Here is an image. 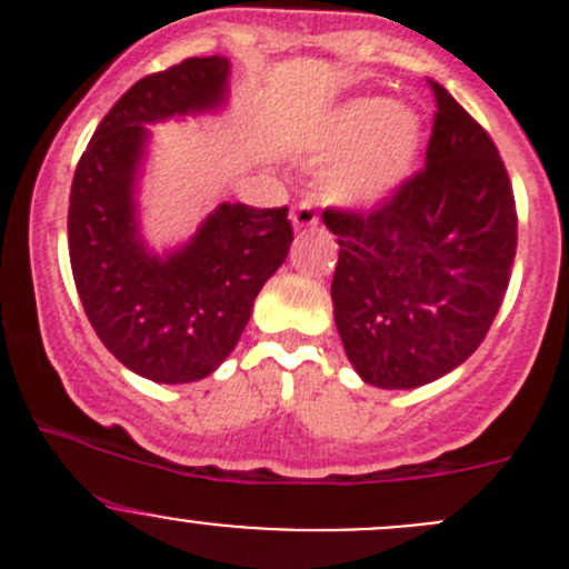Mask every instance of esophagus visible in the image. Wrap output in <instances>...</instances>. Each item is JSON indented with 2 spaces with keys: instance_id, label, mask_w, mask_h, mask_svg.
Segmentation results:
<instances>
[{
  "instance_id": "1",
  "label": "esophagus",
  "mask_w": 569,
  "mask_h": 569,
  "mask_svg": "<svg viewBox=\"0 0 569 569\" xmlns=\"http://www.w3.org/2000/svg\"><path fill=\"white\" fill-rule=\"evenodd\" d=\"M291 222H295V228H313L319 222V211L317 206L311 203V200H302V203L295 206V211H291Z\"/></svg>"
}]
</instances>
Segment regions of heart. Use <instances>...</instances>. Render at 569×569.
I'll return each mask as SVG.
<instances>
[{"label":"heart","mask_w":569,"mask_h":569,"mask_svg":"<svg viewBox=\"0 0 569 569\" xmlns=\"http://www.w3.org/2000/svg\"><path fill=\"white\" fill-rule=\"evenodd\" d=\"M421 118L388 99H358L332 118L327 148L343 153L327 168L321 192L338 206L366 209L410 176L421 151Z\"/></svg>","instance_id":"heart-1"}]
</instances>
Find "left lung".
I'll return each mask as SVG.
<instances>
[{"label": "left lung", "mask_w": 569, "mask_h": 569, "mask_svg": "<svg viewBox=\"0 0 569 569\" xmlns=\"http://www.w3.org/2000/svg\"><path fill=\"white\" fill-rule=\"evenodd\" d=\"M427 164L371 209H325L338 237L332 313L369 386L418 388L465 363L501 308L518 250L496 142L429 79Z\"/></svg>", "instance_id": "obj_1"}]
</instances>
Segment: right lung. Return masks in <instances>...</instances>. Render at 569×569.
Here are the masks:
<instances>
[{"instance_id": "obj_1", "label": "right lung", "mask_w": 569, "mask_h": 569, "mask_svg": "<svg viewBox=\"0 0 569 569\" xmlns=\"http://www.w3.org/2000/svg\"><path fill=\"white\" fill-rule=\"evenodd\" d=\"M226 57H189L148 73L90 137L71 183L73 283L101 343L134 375L194 382L231 355L258 291L291 248L289 206L222 203L194 239L157 258L137 237L134 183L146 123L222 104Z\"/></svg>"}]
</instances>
